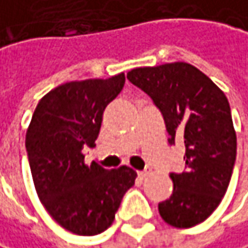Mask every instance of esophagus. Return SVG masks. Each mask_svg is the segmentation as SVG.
<instances>
[{
    "instance_id": "1",
    "label": "esophagus",
    "mask_w": 248,
    "mask_h": 248,
    "mask_svg": "<svg viewBox=\"0 0 248 248\" xmlns=\"http://www.w3.org/2000/svg\"><path fill=\"white\" fill-rule=\"evenodd\" d=\"M146 176H147V171H139V177H140V179H145Z\"/></svg>"
}]
</instances>
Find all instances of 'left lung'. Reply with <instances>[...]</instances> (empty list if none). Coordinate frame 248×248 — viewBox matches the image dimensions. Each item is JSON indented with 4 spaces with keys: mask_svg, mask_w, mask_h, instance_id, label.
Masks as SVG:
<instances>
[{
    "mask_svg": "<svg viewBox=\"0 0 248 248\" xmlns=\"http://www.w3.org/2000/svg\"><path fill=\"white\" fill-rule=\"evenodd\" d=\"M127 79L160 109L170 145L185 143L186 170L170 174L173 193L159 213L173 227H193L217 209L232 179L237 136L229 101L187 62L135 68Z\"/></svg>",
    "mask_w": 248,
    "mask_h": 248,
    "instance_id": "obj_1",
    "label": "left lung"
}]
</instances>
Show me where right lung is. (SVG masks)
Returning <instances> with one entry per match:
<instances>
[{
	"label": "right lung",
	"instance_id": "1",
	"mask_svg": "<svg viewBox=\"0 0 248 248\" xmlns=\"http://www.w3.org/2000/svg\"><path fill=\"white\" fill-rule=\"evenodd\" d=\"M124 85V74L109 79L71 80L49 91L35 108L25 146L35 190L51 217L78 236H95L115 220L136 171L85 163L93 147L103 110Z\"/></svg>",
	"mask_w": 248,
	"mask_h": 248
}]
</instances>
